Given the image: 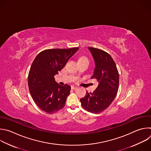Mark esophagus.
Wrapping results in <instances>:
<instances>
[{
  "instance_id": "obj_1",
  "label": "esophagus",
  "mask_w": 151,
  "mask_h": 151,
  "mask_svg": "<svg viewBox=\"0 0 151 151\" xmlns=\"http://www.w3.org/2000/svg\"><path fill=\"white\" fill-rule=\"evenodd\" d=\"M71 88H72V89H76V88H77V86H71Z\"/></svg>"
}]
</instances>
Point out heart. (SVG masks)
<instances>
[{
    "label": "heart",
    "mask_w": 151,
    "mask_h": 151,
    "mask_svg": "<svg viewBox=\"0 0 151 151\" xmlns=\"http://www.w3.org/2000/svg\"><path fill=\"white\" fill-rule=\"evenodd\" d=\"M79 61H88L89 62L88 59L86 57H85V56H81V57H80L79 59Z\"/></svg>",
    "instance_id": "obj_1"
}]
</instances>
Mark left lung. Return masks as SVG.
Wrapping results in <instances>:
<instances>
[{
	"mask_svg": "<svg viewBox=\"0 0 151 151\" xmlns=\"http://www.w3.org/2000/svg\"><path fill=\"white\" fill-rule=\"evenodd\" d=\"M95 61L92 79L99 84L93 92H86L80 99L82 107L88 112L98 114L107 109L114 99L119 89V75L111 56L102 50L88 47Z\"/></svg>",
	"mask_w": 151,
	"mask_h": 151,
	"instance_id": "obj_1",
	"label": "left lung"
}]
</instances>
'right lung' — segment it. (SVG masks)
<instances>
[{"instance_id": "obj_1", "label": "right lung", "mask_w": 151, "mask_h": 151, "mask_svg": "<svg viewBox=\"0 0 151 151\" xmlns=\"http://www.w3.org/2000/svg\"><path fill=\"white\" fill-rule=\"evenodd\" d=\"M78 49L45 50L34 60L28 76V88L35 103L43 111L53 114L65 107L71 87L68 84L59 85L54 76Z\"/></svg>"}]
</instances>
